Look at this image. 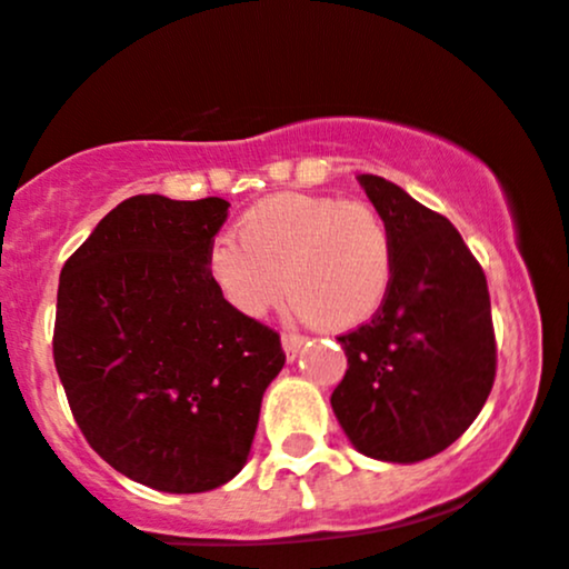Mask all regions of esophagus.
<instances>
[{
	"mask_svg": "<svg viewBox=\"0 0 569 569\" xmlns=\"http://www.w3.org/2000/svg\"><path fill=\"white\" fill-rule=\"evenodd\" d=\"M303 341H306L303 336H296V333H282V347H284L287 360H296L298 352H301Z\"/></svg>",
	"mask_w": 569,
	"mask_h": 569,
	"instance_id": "obj_1",
	"label": "esophagus"
}]
</instances>
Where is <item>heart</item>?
<instances>
[{"label": "heart", "instance_id": "b5f03b06", "mask_svg": "<svg viewBox=\"0 0 569 569\" xmlns=\"http://www.w3.org/2000/svg\"><path fill=\"white\" fill-rule=\"evenodd\" d=\"M236 240L217 239L207 277L239 317L260 319L282 298L325 330H352L385 303L395 247L385 217L368 203L277 193L236 220Z\"/></svg>", "mask_w": 569, "mask_h": 569}]
</instances>
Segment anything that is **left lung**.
Instances as JSON below:
<instances>
[{"label":"left lung","instance_id":"1","mask_svg":"<svg viewBox=\"0 0 569 569\" xmlns=\"http://www.w3.org/2000/svg\"><path fill=\"white\" fill-rule=\"evenodd\" d=\"M357 180L392 233L395 271L373 319L338 336L349 368L330 406L357 451L419 462L473 425L495 385L487 277L443 214L385 177Z\"/></svg>","mask_w":569,"mask_h":569}]
</instances>
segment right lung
I'll return each mask as SVG.
<instances>
[{
	"label": "right lung",
	"mask_w": 569,
	"mask_h": 569,
	"mask_svg": "<svg viewBox=\"0 0 569 569\" xmlns=\"http://www.w3.org/2000/svg\"><path fill=\"white\" fill-rule=\"evenodd\" d=\"M231 203L131 196L61 268L53 360L72 417L118 473L196 495L244 468L284 366L277 330L207 277Z\"/></svg>",
	"instance_id": "right-lung-1"
}]
</instances>
